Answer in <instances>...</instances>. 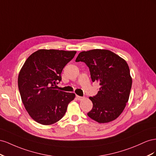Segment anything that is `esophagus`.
I'll return each instance as SVG.
<instances>
[{"instance_id": "esophagus-1", "label": "esophagus", "mask_w": 156, "mask_h": 156, "mask_svg": "<svg viewBox=\"0 0 156 156\" xmlns=\"http://www.w3.org/2000/svg\"><path fill=\"white\" fill-rule=\"evenodd\" d=\"M76 99L78 101H82L84 99V97H81V96H79V95H76Z\"/></svg>"}]
</instances>
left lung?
Masks as SVG:
<instances>
[{
    "instance_id": "8db88e82",
    "label": "left lung",
    "mask_w": 156,
    "mask_h": 156,
    "mask_svg": "<svg viewBox=\"0 0 156 156\" xmlns=\"http://www.w3.org/2000/svg\"><path fill=\"white\" fill-rule=\"evenodd\" d=\"M83 62L90 69L93 82L99 83V91L90 99L93 108L87 113L99 123L116 119L125 108L132 86L130 70L126 61L107 50L82 51L76 62Z\"/></svg>"
}]
</instances>
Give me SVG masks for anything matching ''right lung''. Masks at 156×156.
I'll use <instances>...</instances> for the list:
<instances>
[{
	"instance_id": "right-lung-1",
	"label": "right lung",
	"mask_w": 156,
	"mask_h": 156,
	"mask_svg": "<svg viewBox=\"0 0 156 156\" xmlns=\"http://www.w3.org/2000/svg\"><path fill=\"white\" fill-rule=\"evenodd\" d=\"M76 51L39 50L31 54L20 70L18 88L22 102L34 121L51 125L64 116L74 93L55 88L63 68Z\"/></svg>"
}]
</instances>
